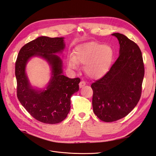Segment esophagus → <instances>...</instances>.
Segmentation results:
<instances>
[{
	"label": "esophagus",
	"instance_id": "34e87169",
	"mask_svg": "<svg viewBox=\"0 0 156 156\" xmlns=\"http://www.w3.org/2000/svg\"><path fill=\"white\" fill-rule=\"evenodd\" d=\"M85 85V82L84 81H82L80 82V83H79V86H80V88H82Z\"/></svg>",
	"mask_w": 156,
	"mask_h": 156
}]
</instances>
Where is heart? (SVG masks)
I'll use <instances>...</instances> for the list:
<instances>
[{
    "label": "heart",
    "instance_id": "obj_1",
    "mask_svg": "<svg viewBox=\"0 0 156 156\" xmlns=\"http://www.w3.org/2000/svg\"><path fill=\"white\" fill-rule=\"evenodd\" d=\"M114 52L109 45L94 42L80 44L67 59L68 67L76 71L78 63L84 65V71L91 78H99L108 73L113 62Z\"/></svg>",
    "mask_w": 156,
    "mask_h": 156
}]
</instances>
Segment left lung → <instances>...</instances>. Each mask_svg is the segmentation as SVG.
I'll use <instances>...</instances> for the list:
<instances>
[{"label":"left lung","mask_w":156,"mask_h":156,"mask_svg":"<svg viewBox=\"0 0 156 156\" xmlns=\"http://www.w3.org/2000/svg\"><path fill=\"white\" fill-rule=\"evenodd\" d=\"M112 35L119 41V56L109 71L91 84L93 112L106 122L126 117L136 106L144 75L142 53L138 45L122 34Z\"/></svg>","instance_id":"8db88e82"}]
</instances>
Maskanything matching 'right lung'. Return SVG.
Returning a JSON list of instances; mask_svg holds the SVG:
<instances>
[{"instance_id":"obj_1","label":"right lung","mask_w":156,"mask_h":156,"mask_svg":"<svg viewBox=\"0 0 156 156\" xmlns=\"http://www.w3.org/2000/svg\"><path fill=\"white\" fill-rule=\"evenodd\" d=\"M64 37L41 36L21 48L16 63L17 95L19 102L32 116L45 124H57L67 117L71 109V97L78 91L79 78L63 75L62 59L58 54L65 48ZM46 60L51 69V77L44 89L32 87L26 67L32 57Z\"/></svg>"}]
</instances>
